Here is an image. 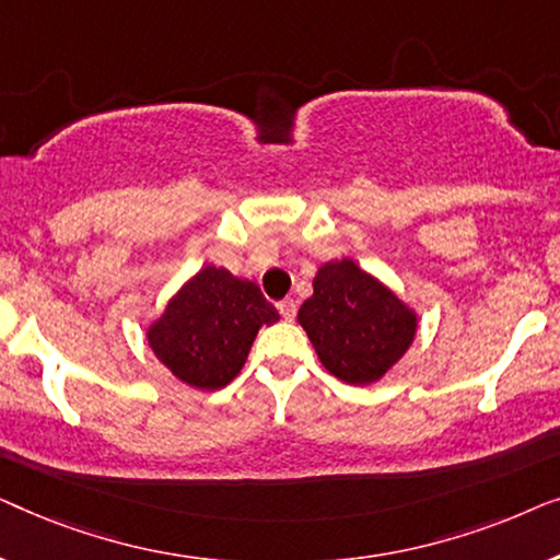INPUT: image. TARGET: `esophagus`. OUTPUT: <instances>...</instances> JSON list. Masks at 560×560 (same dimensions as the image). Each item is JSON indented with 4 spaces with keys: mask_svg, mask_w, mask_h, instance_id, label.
<instances>
[{
    "mask_svg": "<svg viewBox=\"0 0 560 560\" xmlns=\"http://www.w3.org/2000/svg\"><path fill=\"white\" fill-rule=\"evenodd\" d=\"M278 311H280V316L285 318V320H293L295 313H298V303L293 301V298H285V301L278 303Z\"/></svg>",
    "mask_w": 560,
    "mask_h": 560,
    "instance_id": "esophagus-1",
    "label": "esophagus"
}]
</instances>
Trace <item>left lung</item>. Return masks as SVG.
Returning <instances> with one entry per match:
<instances>
[{"label": "left lung", "mask_w": 560, "mask_h": 560, "mask_svg": "<svg viewBox=\"0 0 560 560\" xmlns=\"http://www.w3.org/2000/svg\"><path fill=\"white\" fill-rule=\"evenodd\" d=\"M298 324L308 334L320 364L349 385H372L385 377L418 331L416 311L349 257L318 267Z\"/></svg>", "instance_id": "1"}]
</instances>
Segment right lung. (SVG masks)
I'll return each instance as SVG.
<instances>
[{
	"label": "right lung",
	"instance_id": "add662e5",
	"mask_svg": "<svg viewBox=\"0 0 560 560\" xmlns=\"http://www.w3.org/2000/svg\"><path fill=\"white\" fill-rule=\"evenodd\" d=\"M280 320L252 280L206 265L148 326V343L175 377L196 389H221L242 372L262 326Z\"/></svg>",
	"mask_w": 560,
	"mask_h": 560
}]
</instances>
